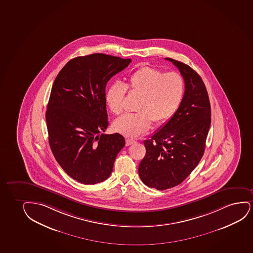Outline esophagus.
<instances>
[{
  "instance_id": "1",
  "label": "esophagus",
  "mask_w": 253,
  "mask_h": 253,
  "mask_svg": "<svg viewBox=\"0 0 253 253\" xmlns=\"http://www.w3.org/2000/svg\"><path fill=\"white\" fill-rule=\"evenodd\" d=\"M136 142H137V141L134 140V139L128 138V139H126V146H129V145H131V144H134Z\"/></svg>"
}]
</instances>
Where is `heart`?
<instances>
[{"instance_id":"obj_1","label":"heart","mask_w":253,"mask_h":253,"mask_svg":"<svg viewBox=\"0 0 253 253\" xmlns=\"http://www.w3.org/2000/svg\"><path fill=\"white\" fill-rule=\"evenodd\" d=\"M184 81L179 74L166 73L153 67L135 71L126 85L111 84L106 91L105 102L115 115L123 111L126 90L139 95L136 111L125 114L114 122L116 131L127 137H137L147 131L152 122L161 124L169 120L179 108L184 95Z\"/></svg>"}]
</instances>
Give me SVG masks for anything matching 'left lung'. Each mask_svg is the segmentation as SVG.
Wrapping results in <instances>:
<instances>
[{
  "label": "left lung",
  "instance_id": "8db88e82",
  "mask_svg": "<svg viewBox=\"0 0 253 253\" xmlns=\"http://www.w3.org/2000/svg\"><path fill=\"white\" fill-rule=\"evenodd\" d=\"M171 61L182 75L185 93L175 114L150 140L138 174L146 186L166 190L184 181L198 166L211 126V103L201 77L180 61Z\"/></svg>",
  "mask_w": 253,
  "mask_h": 253
}]
</instances>
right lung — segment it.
Segmentation results:
<instances>
[{
  "instance_id": "right-lung-1",
  "label": "right lung",
  "mask_w": 253,
  "mask_h": 253,
  "mask_svg": "<svg viewBox=\"0 0 253 253\" xmlns=\"http://www.w3.org/2000/svg\"><path fill=\"white\" fill-rule=\"evenodd\" d=\"M131 62L105 54L79 56L54 80L45 115L48 143L62 169L82 184L108 179L125 146L122 135L99 133L109 126L107 83Z\"/></svg>"
}]
</instances>
